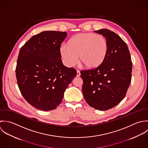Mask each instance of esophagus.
<instances>
[{
	"mask_svg": "<svg viewBox=\"0 0 148 148\" xmlns=\"http://www.w3.org/2000/svg\"><path fill=\"white\" fill-rule=\"evenodd\" d=\"M80 75H81L80 71L77 70V77H80Z\"/></svg>",
	"mask_w": 148,
	"mask_h": 148,
	"instance_id": "obj_1",
	"label": "esophagus"
}]
</instances>
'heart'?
Returning <instances> with one entry per match:
<instances>
[{
  "label": "heart",
  "mask_w": 148,
  "mask_h": 148,
  "mask_svg": "<svg viewBox=\"0 0 148 148\" xmlns=\"http://www.w3.org/2000/svg\"><path fill=\"white\" fill-rule=\"evenodd\" d=\"M108 50V42L103 35L85 32L71 37L67 43V47H61L60 54L68 66L74 65L79 57V62L82 67L93 70L102 64Z\"/></svg>",
  "instance_id": "1"
}]
</instances>
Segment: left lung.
<instances>
[{"mask_svg":"<svg viewBox=\"0 0 148 148\" xmlns=\"http://www.w3.org/2000/svg\"><path fill=\"white\" fill-rule=\"evenodd\" d=\"M95 32L106 38L108 53L101 66L81 71V77L86 102L103 111L114 108L125 97L131 82L132 62L127 46L117 34L105 29Z\"/></svg>","mask_w":148,"mask_h":148,"instance_id":"1","label":"left lung"}]
</instances>
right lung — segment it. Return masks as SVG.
<instances>
[{"instance_id":"obj_1","label":"right lung","mask_w":148,"mask_h":148,"mask_svg":"<svg viewBox=\"0 0 148 148\" xmlns=\"http://www.w3.org/2000/svg\"><path fill=\"white\" fill-rule=\"evenodd\" d=\"M66 32L46 31L32 36L19 51L17 83L26 101L35 108L49 111L61 103L65 90L77 75L64 66L60 45Z\"/></svg>"}]
</instances>
